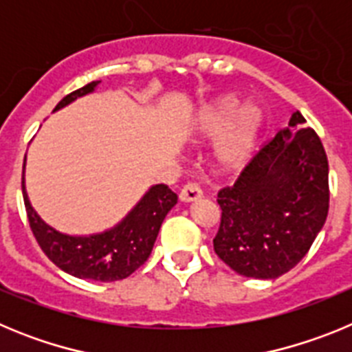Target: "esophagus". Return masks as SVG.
<instances>
[{"label":"esophagus","instance_id":"obj_1","mask_svg":"<svg viewBox=\"0 0 352 352\" xmlns=\"http://www.w3.org/2000/svg\"><path fill=\"white\" fill-rule=\"evenodd\" d=\"M201 197H203V190L195 183H188L179 192V201L182 203H194V201H199Z\"/></svg>","mask_w":352,"mask_h":352}]
</instances>
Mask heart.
I'll list each match as a JSON object with an SVG mask.
<instances>
[{"instance_id": "1", "label": "heart", "mask_w": 352, "mask_h": 352, "mask_svg": "<svg viewBox=\"0 0 352 352\" xmlns=\"http://www.w3.org/2000/svg\"><path fill=\"white\" fill-rule=\"evenodd\" d=\"M263 126V109L256 102L241 105L236 95L217 96L199 109L192 121V132L199 139H214V164L223 173H238L250 164Z\"/></svg>"}]
</instances>
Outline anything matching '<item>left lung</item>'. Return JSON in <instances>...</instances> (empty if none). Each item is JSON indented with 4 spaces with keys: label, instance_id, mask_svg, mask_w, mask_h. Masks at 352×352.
Here are the masks:
<instances>
[{
    "label": "left lung",
    "instance_id": "1",
    "mask_svg": "<svg viewBox=\"0 0 352 352\" xmlns=\"http://www.w3.org/2000/svg\"><path fill=\"white\" fill-rule=\"evenodd\" d=\"M219 204L213 248L238 275L272 280L307 256L328 217V158L300 111L219 192Z\"/></svg>",
    "mask_w": 352,
    "mask_h": 352
}]
</instances>
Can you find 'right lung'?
<instances>
[{
    "mask_svg": "<svg viewBox=\"0 0 352 352\" xmlns=\"http://www.w3.org/2000/svg\"><path fill=\"white\" fill-rule=\"evenodd\" d=\"M100 80L70 93L54 107H67L77 98L91 95ZM26 169V157H24ZM23 197L31 231L45 256L65 273L82 280L116 282L132 275L148 261L166 214L178 203V195L166 185L149 186L135 206L118 223L93 234H68L49 226L31 206L23 170Z\"/></svg>",
    "mask_w": 352,
    "mask_h": 352,
    "instance_id": "right-lung-1",
    "label": "right lung"
}]
</instances>
